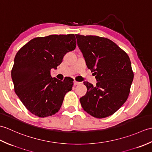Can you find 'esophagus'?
<instances>
[{"label": "esophagus", "instance_id": "obj_1", "mask_svg": "<svg viewBox=\"0 0 152 152\" xmlns=\"http://www.w3.org/2000/svg\"><path fill=\"white\" fill-rule=\"evenodd\" d=\"M80 82H77V81H76V80H74V86L78 85V84H80Z\"/></svg>", "mask_w": 152, "mask_h": 152}]
</instances>
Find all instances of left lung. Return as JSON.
Segmentation results:
<instances>
[{
	"instance_id": "1",
	"label": "left lung",
	"mask_w": 152,
	"mask_h": 152,
	"mask_svg": "<svg viewBox=\"0 0 152 152\" xmlns=\"http://www.w3.org/2000/svg\"><path fill=\"white\" fill-rule=\"evenodd\" d=\"M77 44L88 69L94 72L96 86L83 83L88 91L80 99L91 115L104 118L112 115L127 101L134 74L129 57L114 42L97 36L76 34Z\"/></svg>"
}]
</instances>
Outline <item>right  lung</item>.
<instances>
[{
    "label": "right lung",
    "mask_w": 152,
    "mask_h": 152,
    "mask_svg": "<svg viewBox=\"0 0 152 152\" xmlns=\"http://www.w3.org/2000/svg\"><path fill=\"white\" fill-rule=\"evenodd\" d=\"M76 44L74 34H52L33 38L16 53L11 73L14 90L32 114L44 118L59 111L74 80L52 78L50 70L57 69Z\"/></svg>",
    "instance_id": "obj_1"
}]
</instances>
